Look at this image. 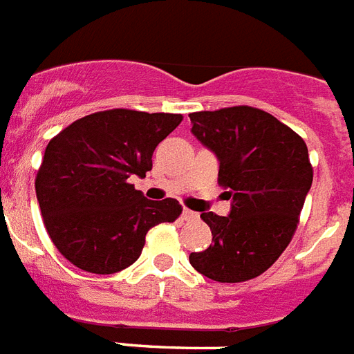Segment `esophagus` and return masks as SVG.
<instances>
[{"mask_svg": "<svg viewBox=\"0 0 354 354\" xmlns=\"http://www.w3.org/2000/svg\"><path fill=\"white\" fill-rule=\"evenodd\" d=\"M182 216L185 218V221H194V218H198V213H194V211H191V209H187V207H185V209H183V213H182Z\"/></svg>", "mask_w": 354, "mask_h": 354, "instance_id": "esophagus-1", "label": "esophagus"}]
</instances>
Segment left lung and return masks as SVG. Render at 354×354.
I'll return each instance as SVG.
<instances>
[{
	"label": "left lung",
	"instance_id": "8db88e82",
	"mask_svg": "<svg viewBox=\"0 0 354 354\" xmlns=\"http://www.w3.org/2000/svg\"><path fill=\"white\" fill-rule=\"evenodd\" d=\"M191 132L221 161L218 183L233 200L227 216L200 218L211 246L189 255L196 272L218 283H242L272 266L290 244L313 185L307 145L292 128L252 106L189 113Z\"/></svg>",
	"mask_w": 354,
	"mask_h": 354
}]
</instances>
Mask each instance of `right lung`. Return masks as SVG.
Segmentation results:
<instances>
[{
  "label": "right lung",
  "instance_id": "right-lung-1",
  "mask_svg": "<svg viewBox=\"0 0 354 354\" xmlns=\"http://www.w3.org/2000/svg\"><path fill=\"white\" fill-rule=\"evenodd\" d=\"M182 119L115 108L77 119L49 141L36 198L69 263L91 274L121 272L139 259L150 227L182 215L178 200H147L128 182L152 169L154 149Z\"/></svg>",
  "mask_w": 354,
  "mask_h": 354
}]
</instances>
